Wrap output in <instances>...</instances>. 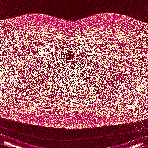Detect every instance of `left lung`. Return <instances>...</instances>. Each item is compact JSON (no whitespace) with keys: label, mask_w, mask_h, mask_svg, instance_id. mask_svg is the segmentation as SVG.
Segmentation results:
<instances>
[{"label":"left lung","mask_w":148,"mask_h":148,"mask_svg":"<svg viewBox=\"0 0 148 148\" xmlns=\"http://www.w3.org/2000/svg\"><path fill=\"white\" fill-rule=\"evenodd\" d=\"M91 77H92V76H91Z\"/></svg>","instance_id":"8db88e82"}]
</instances>
